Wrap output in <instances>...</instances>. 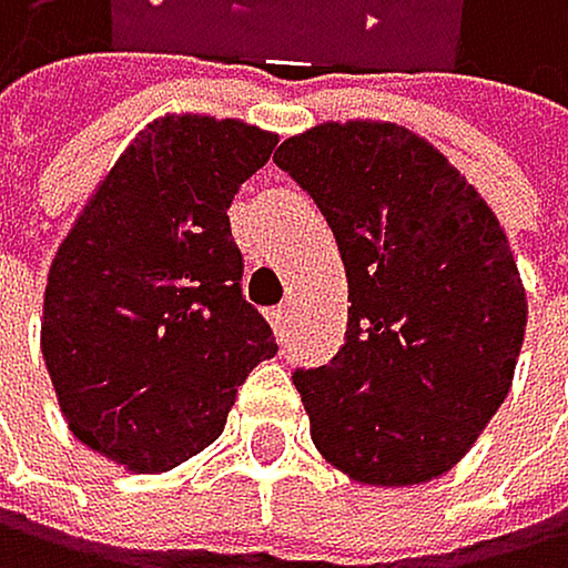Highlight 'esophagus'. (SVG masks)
Returning <instances> with one entry per match:
<instances>
[{
  "instance_id": "34e87169",
  "label": "esophagus",
  "mask_w": 568,
  "mask_h": 568,
  "mask_svg": "<svg viewBox=\"0 0 568 568\" xmlns=\"http://www.w3.org/2000/svg\"><path fill=\"white\" fill-rule=\"evenodd\" d=\"M268 321H272V327H275L278 342H286V338H290V324H293V311H290V307H275V311L268 314Z\"/></svg>"
}]
</instances>
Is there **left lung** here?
Segmentation results:
<instances>
[{"mask_svg":"<svg viewBox=\"0 0 568 568\" xmlns=\"http://www.w3.org/2000/svg\"><path fill=\"white\" fill-rule=\"evenodd\" d=\"M275 163L332 226L353 303L338 356L293 373L314 447L363 485L447 475L509 394L527 327L496 212L390 121L314 124Z\"/></svg>","mask_w":568,"mask_h":568,"instance_id":"obj_1","label":"left lung"}]
</instances>
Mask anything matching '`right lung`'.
Segmentation results:
<instances>
[{
    "label": "right lung",
    "mask_w": 568,
    "mask_h": 568,
    "mask_svg": "<svg viewBox=\"0 0 568 568\" xmlns=\"http://www.w3.org/2000/svg\"><path fill=\"white\" fill-rule=\"evenodd\" d=\"M278 135L236 118L150 121L54 251L41 353L79 444L135 475L223 433L247 373L278 353L241 293L230 202Z\"/></svg>",
    "instance_id": "add662e5"
}]
</instances>
